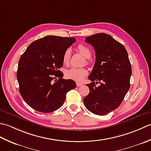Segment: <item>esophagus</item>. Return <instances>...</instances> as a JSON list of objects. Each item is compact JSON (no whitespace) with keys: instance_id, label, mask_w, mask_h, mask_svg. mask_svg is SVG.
Here are the masks:
<instances>
[{"instance_id":"1","label":"esophagus","mask_w":151,"mask_h":151,"mask_svg":"<svg viewBox=\"0 0 151 151\" xmlns=\"http://www.w3.org/2000/svg\"><path fill=\"white\" fill-rule=\"evenodd\" d=\"M76 86H78V87H79V86H82V84H81V83H80V82H76Z\"/></svg>"}]
</instances>
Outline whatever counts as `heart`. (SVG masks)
Wrapping results in <instances>:
<instances>
[{
	"label": "heart",
	"mask_w": 151,
	"mask_h": 151,
	"mask_svg": "<svg viewBox=\"0 0 151 151\" xmlns=\"http://www.w3.org/2000/svg\"><path fill=\"white\" fill-rule=\"evenodd\" d=\"M77 49L81 54H82L86 58H89L91 56V52L89 48L84 45L80 44L77 47ZM70 49H67L64 52L62 56L63 63L67 65L69 63L70 58ZM88 70L85 68H76L72 67L68 69L65 73V76L67 78L73 80L75 81H82L85 76L87 75Z\"/></svg>",
	"instance_id": "obj_1"
}]
</instances>
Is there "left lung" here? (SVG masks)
<instances>
[{"label":"left lung","mask_w":151,"mask_h":151,"mask_svg":"<svg viewBox=\"0 0 151 151\" xmlns=\"http://www.w3.org/2000/svg\"><path fill=\"white\" fill-rule=\"evenodd\" d=\"M95 51L96 61L87 84L89 94L84 99L86 108L104 115L117 108L130 88L132 68L124 47L110 35L95 34L86 37ZM96 81V82L94 81ZM101 85L97 87L95 83Z\"/></svg>","instance_id":"1"}]
</instances>
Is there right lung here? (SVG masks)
Returning a JSON list of instances; mask_svg holds the SVG:
<instances>
[{
  "label": "right lung",
  "instance_id": "add662e5",
  "mask_svg": "<svg viewBox=\"0 0 151 151\" xmlns=\"http://www.w3.org/2000/svg\"><path fill=\"white\" fill-rule=\"evenodd\" d=\"M75 41L74 37L47 36L34 41L22 54L17 72L19 93L34 110L43 113L58 110L67 93L76 88L75 82L63 79L59 70L64 52Z\"/></svg>",
  "mask_w": 151,
  "mask_h": 151
}]
</instances>
